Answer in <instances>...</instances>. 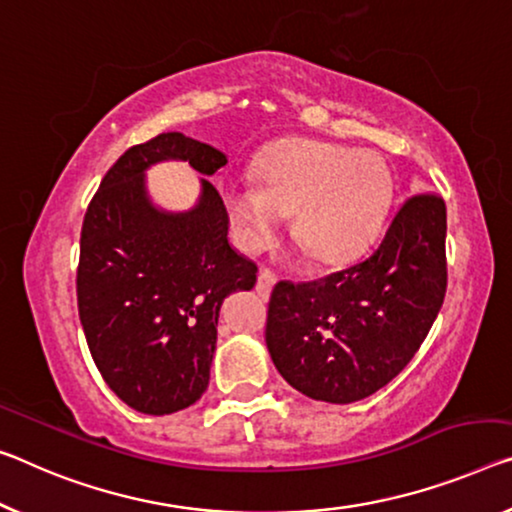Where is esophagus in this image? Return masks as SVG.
Instances as JSON below:
<instances>
[{"mask_svg": "<svg viewBox=\"0 0 512 512\" xmlns=\"http://www.w3.org/2000/svg\"><path fill=\"white\" fill-rule=\"evenodd\" d=\"M274 283H277V277H274V274H272L270 270H263L261 274H258L256 290H258V293H261L263 297H267V295H270V290H272Z\"/></svg>", "mask_w": 512, "mask_h": 512, "instance_id": "34e87169", "label": "esophagus"}]
</instances>
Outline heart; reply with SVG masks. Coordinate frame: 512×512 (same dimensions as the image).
<instances>
[{
  "label": "heart",
  "instance_id": "1",
  "mask_svg": "<svg viewBox=\"0 0 512 512\" xmlns=\"http://www.w3.org/2000/svg\"><path fill=\"white\" fill-rule=\"evenodd\" d=\"M393 190V174L380 153L283 141L258 160L256 183H226L222 196L245 249H261L283 217L295 215L297 242L320 263H343L377 238Z\"/></svg>",
  "mask_w": 512,
  "mask_h": 512
}]
</instances>
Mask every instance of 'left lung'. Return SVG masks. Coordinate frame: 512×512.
Here are the masks:
<instances>
[{
	"label": "left lung",
	"mask_w": 512,
	"mask_h": 512,
	"mask_svg": "<svg viewBox=\"0 0 512 512\" xmlns=\"http://www.w3.org/2000/svg\"><path fill=\"white\" fill-rule=\"evenodd\" d=\"M446 206L412 196L364 261L309 283L279 281L265 343L290 387L348 405L410 364L446 293Z\"/></svg>",
	"instance_id": "left-lung-1"
}]
</instances>
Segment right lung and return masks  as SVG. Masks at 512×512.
I'll list each match as a JSON object with an SVG mask.
<instances>
[{"label": "right lung", "mask_w": 512, "mask_h": 512, "mask_svg": "<svg viewBox=\"0 0 512 512\" xmlns=\"http://www.w3.org/2000/svg\"><path fill=\"white\" fill-rule=\"evenodd\" d=\"M187 162L212 176L226 155L180 132L125 151L84 215L77 309L102 380L141 414H174L208 389L219 306L251 290L258 267L229 242L222 196L199 178L190 210H164L146 171Z\"/></svg>", "instance_id": "add662e5"}]
</instances>
